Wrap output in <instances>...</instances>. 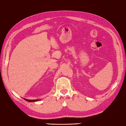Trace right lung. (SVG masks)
Instances as JSON below:
<instances>
[{
  "instance_id": "1",
  "label": "right lung",
  "mask_w": 126,
  "mask_h": 126,
  "mask_svg": "<svg viewBox=\"0 0 126 126\" xmlns=\"http://www.w3.org/2000/svg\"><path fill=\"white\" fill-rule=\"evenodd\" d=\"M24 100H25V101H27L28 102H35V101H37L38 99H25V98H24Z\"/></svg>"
}]
</instances>
